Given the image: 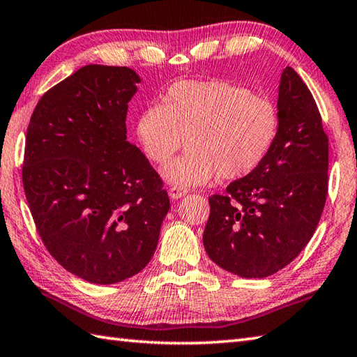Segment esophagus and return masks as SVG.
<instances>
[{
    "label": "esophagus",
    "mask_w": 357,
    "mask_h": 357,
    "mask_svg": "<svg viewBox=\"0 0 357 357\" xmlns=\"http://www.w3.org/2000/svg\"><path fill=\"white\" fill-rule=\"evenodd\" d=\"M185 193H187L185 188L179 187V185H173V187H170V190H169V195H170V198H172V199H179V198H183V196H184Z\"/></svg>",
    "instance_id": "34e87169"
}]
</instances>
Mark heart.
<instances>
[{"label":"heart","mask_w":357,"mask_h":357,"mask_svg":"<svg viewBox=\"0 0 357 357\" xmlns=\"http://www.w3.org/2000/svg\"><path fill=\"white\" fill-rule=\"evenodd\" d=\"M280 118L275 102L229 81H181L164 104L142 110L136 136L153 164L165 165L181 149H190L165 167L164 176L179 187L213 179L245 178L275 146Z\"/></svg>","instance_id":"heart-1"}]
</instances>
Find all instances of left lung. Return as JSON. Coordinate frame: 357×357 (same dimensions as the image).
<instances>
[{"mask_svg":"<svg viewBox=\"0 0 357 357\" xmlns=\"http://www.w3.org/2000/svg\"><path fill=\"white\" fill-rule=\"evenodd\" d=\"M279 133L265 161L208 198L204 247L242 278L284 268L312 239L328 192V136L314 98L291 67L280 77Z\"/></svg>","mask_w":357,"mask_h":357,"instance_id":"left-lung-1","label":"left lung"}]
</instances>
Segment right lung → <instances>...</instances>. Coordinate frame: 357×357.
<instances>
[{
    "mask_svg": "<svg viewBox=\"0 0 357 357\" xmlns=\"http://www.w3.org/2000/svg\"><path fill=\"white\" fill-rule=\"evenodd\" d=\"M128 67L90 64L45 92L26 135L22 185L38 234L75 276L116 284L153 256L170 199L127 141Z\"/></svg>",
    "mask_w": 357,
    "mask_h": 357,
    "instance_id": "1",
    "label": "right lung"
}]
</instances>
